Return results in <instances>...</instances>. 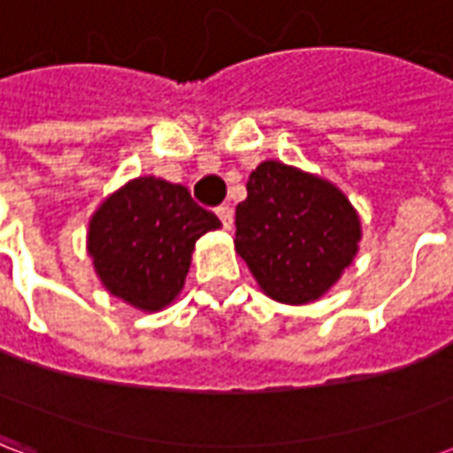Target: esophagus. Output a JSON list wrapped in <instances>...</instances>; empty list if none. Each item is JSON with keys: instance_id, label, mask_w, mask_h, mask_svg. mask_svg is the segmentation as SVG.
Returning <instances> with one entry per match:
<instances>
[{"instance_id": "esophagus-1", "label": "esophagus", "mask_w": 453, "mask_h": 453, "mask_svg": "<svg viewBox=\"0 0 453 453\" xmlns=\"http://www.w3.org/2000/svg\"><path fill=\"white\" fill-rule=\"evenodd\" d=\"M216 216L220 218V223H223V227H226V230H230V227H233V208H230V206H218Z\"/></svg>"}]
</instances>
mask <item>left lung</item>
<instances>
[{
  "label": "left lung",
  "mask_w": 453,
  "mask_h": 453,
  "mask_svg": "<svg viewBox=\"0 0 453 453\" xmlns=\"http://www.w3.org/2000/svg\"><path fill=\"white\" fill-rule=\"evenodd\" d=\"M235 226L237 255L281 303L320 298L351 265L361 237L340 188L281 162H262L250 174Z\"/></svg>",
  "instance_id": "obj_1"
}]
</instances>
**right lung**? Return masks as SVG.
Instances as JSON below:
<instances>
[{"label":"right lung","mask_w":453,"mask_h":453,"mask_svg":"<svg viewBox=\"0 0 453 453\" xmlns=\"http://www.w3.org/2000/svg\"><path fill=\"white\" fill-rule=\"evenodd\" d=\"M218 226L187 187L140 177L94 213L89 255L113 296L140 311H159L181 291L198 237Z\"/></svg>","instance_id":"add662e5"}]
</instances>
